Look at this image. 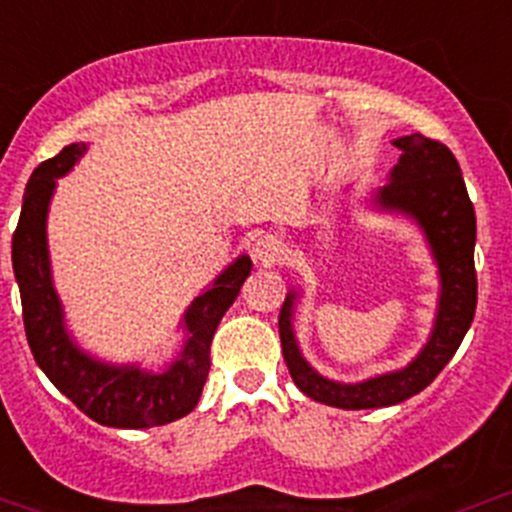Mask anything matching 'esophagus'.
Returning a JSON list of instances; mask_svg holds the SVG:
<instances>
[{
	"instance_id": "esophagus-1",
	"label": "esophagus",
	"mask_w": 512,
	"mask_h": 512,
	"mask_svg": "<svg viewBox=\"0 0 512 512\" xmlns=\"http://www.w3.org/2000/svg\"><path fill=\"white\" fill-rule=\"evenodd\" d=\"M252 255H255V260L262 262V265H275V262L285 255V245H282V240H277L275 235H265L260 237V240H255Z\"/></svg>"
}]
</instances>
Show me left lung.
<instances>
[{
    "label": "left lung",
    "instance_id": "8db88e82",
    "mask_svg": "<svg viewBox=\"0 0 512 512\" xmlns=\"http://www.w3.org/2000/svg\"><path fill=\"white\" fill-rule=\"evenodd\" d=\"M394 146L401 148V160L391 173V183L379 190V203L414 215L426 230L441 270V309L431 342L406 369L344 386L319 376L299 356L289 322L292 297H287L280 309V339L289 374L302 394L337 409H381L401 404L426 389L461 347L476 314V210L458 160L441 141L421 133L399 138Z\"/></svg>",
    "mask_w": 512,
    "mask_h": 512
}]
</instances>
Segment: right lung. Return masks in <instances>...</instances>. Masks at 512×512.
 <instances>
[{
	"label": "right lung",
	"instance_id": "obj_1",
	"mask_svg": "<svg viewBox=\"0 0 512 512\" xmlns=\"http://www.w3.org/2000/svg\"><path fill=\"white\" fill-rule=\"evenodd\" d=\"M84 153L81 143H71L59 156L44 160L24 190L22 215L12 237L14 277L22 294V317L29 349L51 384L69 396L76 409L101 426L151 428L183 418L195 409L210 371V342L220 319L242 282L250 275V260L240 257L227 267L208 292L190 304L188 344L180 359L163 374H143L138 369H113L89 359L69 342L61 324V307L51 287L49 252H46V208L54 178L64 175Z\"/></svg>",
	"mask_w": 512,
	"mask_h": 512
}]
</instances>
